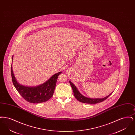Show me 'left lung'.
<instances>
[{
    "mask_svg": "<svg viewBox=\"0 0 135 135\" xmlns=\"http://www.w3.org/2000/svg\"><path fill=\"white\" fill-rule=\"evenodd\" d=\"M69 83L70 84L71 86L72 87V90L73 91V94L74 97L76 98V99L77 100H78L79 102H82V103H87V104H97V103H100L104 101V100H105L106 99H107L108 97H109L112 94V93H111V94H110L109 95H108L107 96L103 98H96V99H92V98H87L86 97L84 96L82 94H80V93L78 91V90H77L76 86L71 82L70 81H69Z\"/></svg>",
    "mask_w": 135,
    "mask_h": 135,
    "instance_id": "left-lung-1",
    "label": "left lung"
}]
</instances>
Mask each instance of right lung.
<instances>
[{
  "label": "right lung",
  "instance_id": "1",
  "mask_svg": "<svg viewBox=\"0 0 135 135\" xmlns=\"http://www.w3.org/2000/svg\"><path fill=\"white\" fill-rule=\"evenodd\" d=\"M12 59L13 61V56ZM62 72H59L53 75L47 81L41 85L30 87L22 85L17 81L13 73L12 64L11 66V74L13 85L21 96L27 102L31 103L45 102L51 98L54 93L58 76Z\"/></svg>",
  "mask_w": 135,
  "mask_h": 135
}]
</instances>
